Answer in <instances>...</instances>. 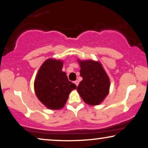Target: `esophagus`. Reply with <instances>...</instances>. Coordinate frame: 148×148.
<instances>
[{
  "label": "esophagus",
  "instance_id": "esophagus-1",
  "mask_svg": "<svg viewBox=\"0 0 148 148\" xmlns=\"http://www.w3.org/2000/svg\"><path fill=\"white\" fill-rule=\"evenodd\" d=\"M74 83H75V84L76 85V86H78V85H79V81H77V80L75 81Z\"/></svg>",
  "mask_w": 148,
  "mask_h": 148
}]
</instances>
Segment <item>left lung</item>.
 <instances>
[{"mask_svg":"<svg viewBox=\"0 0 148 148\" xmlns=\"http://www.w3.org/2000/svg\"><path fill=\"white\" fill-rule=\"evenodd\" d=\"M80 76L83 80L77 90L84 101L90 105H98L109 92L110 80L100 62L94 60H79Z\"/></svg>","mask_w":148,"mask_h":148,"instance_id":"1","label":"left lung"}]
</instances>
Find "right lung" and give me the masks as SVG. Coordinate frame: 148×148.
I'll list each match as a JSON object with an SVG mask.
<instances>
[{
	"label": "right lung",
	"instance_id": "1",
	"mask_svg": "<svg viewBox=\"0 0 148 148\" xmlns=\"http://www.w3.org/2000/svg\"><path fill=\"white\" fill-rule=\"evenodd\" d=\"M62 62L48 59L40 68L34 82L38 98L48 108L58 110L64 106L69 94L77 88L62 71Z\"/></svg>",
	"mask_w": 148,
	"mask_h": 148
}]
</instances>
